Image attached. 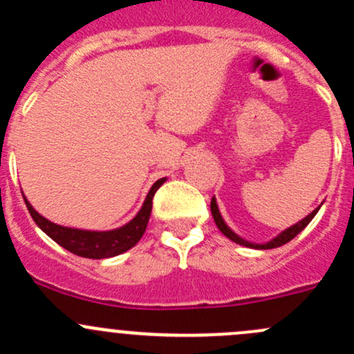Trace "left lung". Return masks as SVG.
I'll list each match as a JSON object with an SVG mask.
<instances>
[{"mask_svg":"<svg viewBox=\"0 0 354 354\" xmlns=\"http://www.w3.org/2000/svg\"><path fill=\"white\" fill-rule=\"evenodd\" d=\"M319 209H320V207H317V209L313 210L312 214H308V216H306L305 219H301V221H299V223L292 224L291 227H288V230H284L283 233L277 234V236L274 238V240L267 241V243H260L259 245V243H250V241H246V240H243V238L238 236V234L234 233V231H231L230 227H227V224L224 223L223 217H221L219 209H217L216 198H212V202H210V210H212V217H214V221H216L217 227H219V230H221V233H223L224 236L230 238L231 241H234V243L248 246V248H257V250H270V248H277V246L286 245L288 241H291L292 238L296 236V234H299L303 230H305L306 226H308V223L313 219V217H315V214L319 212Z\"/></svg>","mask_w":354,"mask_h":354,"instance_id":"left-lung-1","label":"left lung"}]
</instances>
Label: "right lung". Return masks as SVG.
Wrapping results in <instances>:
<instances>
[{
	"instance_id": "add662e5",
	"label": "right lung",
	"mask_w": 354,
	"mask_h": 354,
	"mask_svg": "<svg viewBox=\"0 0 354 354\" xmlns=\"http://www.w3.org/2000/svg\"><path fill=\"white\" fill-rule=\"evenodd\" d=\"M166 181V178H160L152 185L151 192L145 197L144 205L138 210L137 216L124 226L118 227V230L111 231H85V230H75V227H65L59 224L51 223L46 217H42L34 207L28 203V200L24 197L27 209L30 212L32 219L35 221L39 227L48 234L51 240L68 252L75 253L78 257H85V259H109V257H116L120 253L127 252L131 246L138 243L145 233L147 227L149 217H151L152 210V198L157 188Z\"/></svg>"
}]
</instances>
